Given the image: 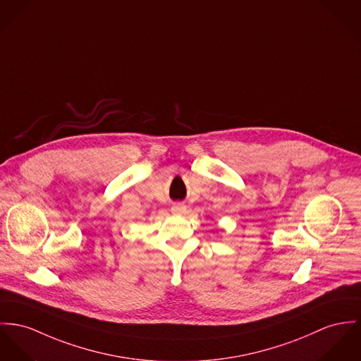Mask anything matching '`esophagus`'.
Segmentation results:
<instances>
[{"label": "esophagus", "instance_id": "obj_1", "mask_svg": "<svg viewBox=\"0 0 361 361\" xmlns=\"http://www.w3.org/2000/svg\"><path fill=\"white\" fill-rule=\"evenodd\" d=\"M185 210H187V206H185L184 203H174V204L171 206V212H173L174 214H183Z\"/></svg>", "mask_w": 361, "mask_h": 361}]
</instances>
